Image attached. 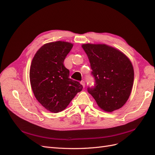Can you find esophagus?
Instances as JSON below:
<instances>
[{
    "label": "esophagus",
    "mask_w": 155,
    "mask_h": 155,
    "mask_svg": "<svg viewBox=\"0 0 155 155\" xmlns=\"http://www.w3.org/2000/svg\"><path fill=\"white\" fill-rule=\"evenodd\" d=\"M81 85H83V87L84 88H85V82L83 81L81 82Z\"/></svg>",
    "instance_id": "obj_1"
}]
</instances>
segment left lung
Returning <instances> with one entry per match:
<instances>
[{
    "mask_svg": "<svg viewBox=\"0 0 155 155\" xmlns=\"http://www.w3.org/2000/svg\"><path fill=\"white\" fill-rule=\"evenodd\" d=\"M87 54L95 80L87 91L101 109L112 112L128 100L134 81L130 61L121 51L106 45L85 44Z\"/></svg>",
    "mask_w": 155,
    "mask_h": 155,
    "instance_id": "obj_1",
    "label": "left lung"
}]
</instances>
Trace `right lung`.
<instances>
[{
    "label": "right lung",
    "mask_w": 155,
    "mask_h": 155,
    "mask_svg": "<svg viewBox=\"0 0 155 155\" xmlns=\"http://www.w3.org/2000/svg\"><path fill=\"white\" fill-rule=\"evenodd\" d=\"M73 47L72 43L56 41L44 45L32 59L30 70L33 92L40 104L51 112L63 110L81 91L79 82L69 78L64 60Z\"/></svg>",
    "instance_id": "1"
}]
</instances>
